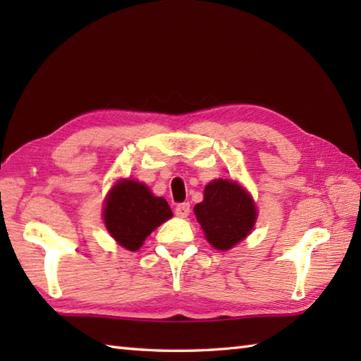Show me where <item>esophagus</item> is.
<instances>
[{
  "label": "esophagus",
  "instance_id": "obj_1",
  "mask_svg": "<svg viewBox=\"0 0 361 361\" xmlns=\"http://www.w3.org/2000/svg\"><path fill=\"white\" fill-rule=\"evenodd\" d=\"M189 212H190V204H189V203H180V204H176V208H175L176 217L185 219V217L189 216Z\"/></svg>",
  "mask_w": 361,
  "mask_h": 361
}]
</instances>
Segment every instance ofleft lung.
<instances>
[{
	"label": "left lung",
	"mask_w": 361,
	"mask_h": 361,
	"mask_svg": "<svg viewBox=\"0 0 361 361\" xmlns=\"http://www.w3.org/2000/svg\"><path fill=\"white\" fill-rule=\"evenodd\" d=\"M203 195V202L195 204L194 212L206 240L216 250H231L256 224L255 202L239 183L224 178L206 185Z\"/></svg>",
	"instance_id": "left-lung-1"
}]
</instances>
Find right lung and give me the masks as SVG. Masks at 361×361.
<instances>
[{
	"instance_id": "add662e5",
	"label": "right lung",
	"mask_w": 361,
	"mask_h": 361,
	"mask_svg": "<svg viewBox=\"0 0 361 361\" xmlns=\"http://www.w3.org/2000/svg\"><path fill=\"white\" fill-rule=\"evenodd\" d=\"M172 217V209L163 197H155L144 183L119 180L104 204V221L121 247L136 251L153 229Z\"/></svg>"
}]
</instances>
